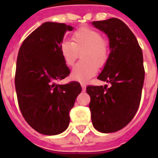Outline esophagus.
<instances>
[{"label": "esophagus", "instance_id": "esophagus-1", "mask_svg": "<svg viewBox=\"0 0 158 158\" xmlns=\"http://www.w3.org/2000/svg\"><path fill=\"white\" fill-rule=\"evenodd\" d=\"M81 87H82V89H83V91H85V89H86V84L85 83H81Z\"/></svg>", "mask_w": 158, "mask_h": 158}]
</instances>
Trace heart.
Returning a JSON list of instances; mask_svg holds the SVG:
<instances>
[{
	"mask_svg": "<svg viewBox=\"0 0 158 158\" xmlns=\"http://www.w3.org/2000/svg\"><path fill=\"white\" fill-rule=\"evenodd\" d=\"M60 51L64 63L72 66L81 53L82 61L72 69L71 78L79 82H86L94 76L98 67L103 66L107 60L109 47L99 32L89 28H81L72 36V43L63 41Z\"/></svg>",
	"mask_w": 158,
	"mask_h": 158,
	"instance_id": "1",
	"label": "heart"
}]
</instances>
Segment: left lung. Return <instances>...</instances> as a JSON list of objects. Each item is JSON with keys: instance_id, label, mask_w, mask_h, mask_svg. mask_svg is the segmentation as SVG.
Here are the masks:
<instances>
[{"instance_id": "obj_1", "label": "left lung", "mask_w": 158, "mask_h": 158, "mask_svg": "<svg viewBox=\"0 0 158 158\" xmlns=\"http://www.w3.org/2000/svg\"><path fill=\"white\" fill-rule=\"evenodd\" d=\"M92 24L107 35L110 50L98 77L110 87L86 88L91 98L92 122L99 132H116L131 121L139 106L144 81L143 52L132 31L119 19L94 21Z\"/></svg>"}]
</instances>
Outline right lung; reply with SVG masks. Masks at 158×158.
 <instances>
[{
    "mask_svg": "<svg viewBox=\"0 0 158 158\" xmlns=\"http://www.w3.org/2000/svg\"><path fill=\"white\" fill-rule=\"evenodd\" d=\"M72 26L46 22L25 38L19 51L15 83L24 120L42 135L64 132L69 124V110L81 93L78 82L57 84L69 74L60 47Z\"/></svg>",
    "mask_w": 158,
    "mask_h": 158,
    "instance_id": "1",
    "label": "right lung"
}]
</instances>
